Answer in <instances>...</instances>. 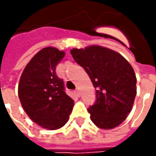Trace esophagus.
<instances>
[{"mask_svg": "<svg viewBox=\"0 0 156 156\" xmlns=\"http://www.w3.org/2000/svg\"><path fill=\"white\" fill-rule=\"evenodd\" d=\"M74 92H75V94H76V95H77L78 97H79V96H80V92H79V90H78V88H77V89H76Z\"/></svg>", "mask_w": 156, "mask_h": 156, "instance_id": "obj_1", "label": "esophagus"}]
</instances>
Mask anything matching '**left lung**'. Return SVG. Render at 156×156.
Listing matches in <instances>:
<instances>
[{
  "label": "left lung",
  "instance_id": "8db88e82",
  "mask_svg": "<svg viewBox=\"0 0 156 156\" xmlns=\"http://www.w3.org/2000/svg\"><path fill=\"white\" fill-rule=\"evenodd\" d=\"M70 52L95 88L96 101L88 108L93 123L104 129L119 125L130 113L136 96V77L129 62L100 46L74 48Z\"/></svg>",
  "mask_w": 156,
  "mask_h": 156
}]
</instances>
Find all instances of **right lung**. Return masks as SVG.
<instances>
[{"label": "right lung", "mask_w": 156, "mask_h": 156, "mask_svg": "<svg viewBox=\"0 0 156 156\" xmlns=\"http://www.w3.org/2000/svg\"><path fill=\"white\" fill-rule=\"evenodd\" d=\"M65 52L51 47L39 51L22 72L18 96L29 118L41 127L57 129L68 120L73 100L65 93L56 67Z\"/></svg>", "instance_id": "obj_1"}]
</instances>
